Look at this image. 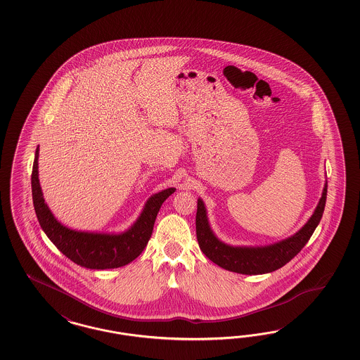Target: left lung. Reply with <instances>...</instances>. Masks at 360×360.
Instances as JSON below:
<instances>
[{
	"label": "left lung",
	"instance_id": "8db88e82",
	"mask_svg": "<svg viewBox=\"0 0 360 360\" xmlns=\"http://www.w3.org/2000/svg\"><path fill=\"white\" fill-rule=\"evenodd\" d=\"M327 182L322 193V198L316 206L314 214L302 229L289 239L283 240L268 247H229L219 241L210 229L206 215V208L200 199H198L196 210V239L202 252L219 266L241 274H262L283 268L290 262L306 245L311 238L316 226L319 224L325 205H326Z\"/></svg>",
	"mask_w": 360,
	"mask_h": 360
}]
</instances>
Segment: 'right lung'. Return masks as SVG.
<instances>
[{
	"mask_svg": "<svg viewBox=\"0 0 360 360\" xmlns=\"http://www.w3.org/2000/svg\"><path fill=\"white\" fill-rule=\"evenodd\" d=\"M38 150L37 148L32 173L34 210L44 233L54 243L55 247L71 262L89 269L119 268L139 257L152 236L160 208L174 193L175 188H166L153 195L146 202L141 217L133 227L121 235L77 232L63 227L44 203L38 179Z\"/></svg>",
	"mask_w": 360,
	"mask_h": 360,
	"instance_id": "obj_1",
	"label": "right lung"
}]
</instances>
